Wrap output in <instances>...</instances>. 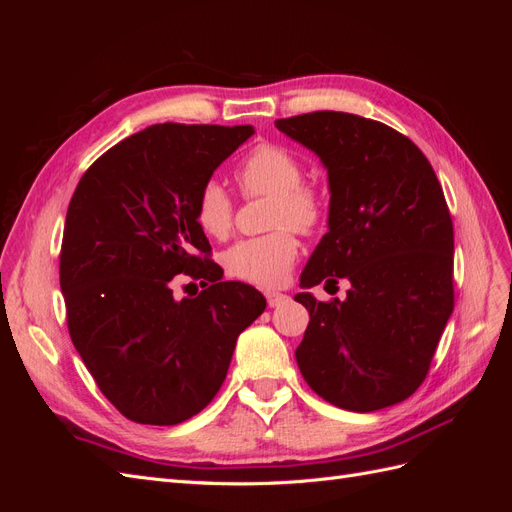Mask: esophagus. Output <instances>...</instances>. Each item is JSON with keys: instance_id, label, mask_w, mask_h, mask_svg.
Listing matches in <instances>:
<instances>
[{"instance_id": "34e87169", "label": "esophagus", "mask_w": 512, "mask_h": 512, "mask_svg": "<svg viewBox=\"0 0 512 512\" xmlns=\"http://www.w3.org/2000/svg\"><path fill=\"white\" fill-rule=\"evenodd\" d=\"M265 299H267L269 307H277L280 303H284L288 297H286V294H282V292H273V290H269V292H265Z\"/></svg>"}]
</instances>
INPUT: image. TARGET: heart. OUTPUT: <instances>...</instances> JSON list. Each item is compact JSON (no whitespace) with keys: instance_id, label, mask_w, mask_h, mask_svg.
Segmentation results:
<instances>
[{"instance_id":"obj_1","label":"heart","mask_w":512,"mask_h":512,"mask_svg":"<svg viewBox=\"0 0 512 512\" xmlns=\"http://www.w3.org/2000/svg\"><path fill=\"white\" fill-rule=\"evenodd\" d=\"M305 168L297 153L284 145L262 143L237 166V183L245 196H271L269 235L243 239L224 256L228 273L245 284L277 288L286 282L299 258L301 235H314L327 218V200L318 185L303 179ZM194 220L211 239H226L235 222V203L224 185L205 181L194 200Z\"/></svg>"}]
</instances>
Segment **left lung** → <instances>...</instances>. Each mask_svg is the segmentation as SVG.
<instances>
[{
	"mask_svg": "<svg viewBox=\"0 0 512 512\" xmlns=\"http://www.w3.org/2000/svg\"><path fill=\"white\" fill-rule=\"evenodd\" d=\"M275 128L316 151L329 173V232L301 286L352 284L346 301L299 292L309 324L297 363L329 404L374 412L427 378L455 307L453 220L429 160L380 121L316 111Z\"/></svg>",
	"mask_w": 512,
	"mask_h": 512,
	"instance_id": "left-lung-1",
	"label": "left lung"
}]
</instances>
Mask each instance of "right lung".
<instances>
[{"instance_id": "obj_1", "label": "right lung", "mask_w": 512, "mask_h": 512, "mask_svg": "<svg viewBox=\"0 0 512 512\" xmlns=\"http://www.w3.org/2000/svg\"><path fill=\"white\" fill-rule=\"evenodd\" d=\"M252 126L156 123L108 149L72 194L59 254L68 331L89 374L134 423L177 425L220 391L262 294L226 282L194 220L200 185ZM198 279L177 300L178 277Z\"/></svg>"}]
</instances>
